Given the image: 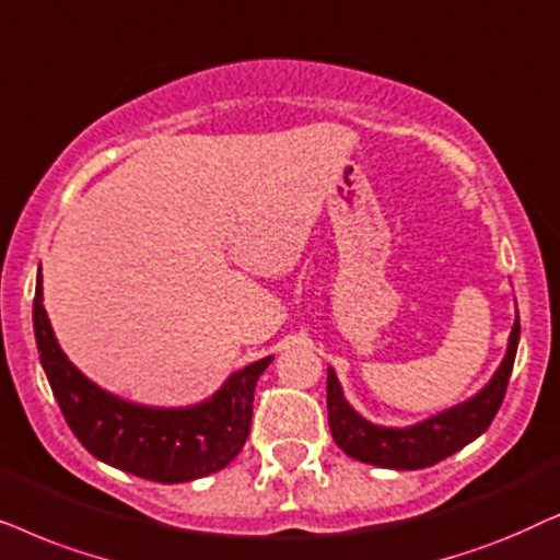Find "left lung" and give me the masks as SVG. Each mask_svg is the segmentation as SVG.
Segmentation results:
<instances>
[{"label":"left lung","mask_w":560,"mask_h":560,"mask_svg":"<svg viewBox=\"0 0 560 560\" xmlns=\"http://www.w3.org/2000/svg\"><path fill=\"white\" fill-rule=\"evenodd\" d=\"M520 342V317H514L506 353L481 392L471 399L432 415L428 420L409 424V428H384L369 422L342 397V386L332 369H327V422L342 453L363 464L397 468V471H417V468L435 466L438 460L453 456L483 430L489 428L494 415L502 407L506 384L514 366Z\"/></svg>","instance_id":"left-lung-1"}]
</instances>
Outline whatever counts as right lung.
Listing matches in <instances>:
<instances>
[{"label":"right lung","instance_id":"1","mask_svg":"<svg viewBox=\"0 0 560 560\" xmlns=\"http://www.w3.org/2000/svg\"><path fill=\"white\" fill-rule=\"evenodd\" d=\"M37 353L79 443L104 464L161 483H182L225 468L250 432L253 392L273 355L235 371L210 399L189 407H145L119 399L81 374L58 346L43 307V276L33 300Z\"/></svg>","mask_w":560,"mask_h":560}]
</instances>
